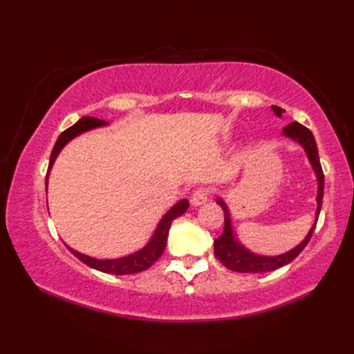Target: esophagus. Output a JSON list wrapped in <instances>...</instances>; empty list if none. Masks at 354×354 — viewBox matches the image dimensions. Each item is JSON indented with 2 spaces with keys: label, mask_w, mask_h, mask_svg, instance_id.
Here are the masks:
<instances>
[{
  "label": "esophagus",
  "mask_w": 354,
  "mask_h": 354,
  "mask_svg": "<svg viewBox=\"0 0 354 354\" xmlns=\"http://www.w3.org/2000/svg\"><path fill=\"white\" fill-rule=\"evenodd\" d=\"M209 194H212V192H209V189H198L196 192L193 193L192 196V204L194 207H199L202 204H205V202L209 199Z\"/></svg>",
  "instance_id": "1"
}]
</instances>
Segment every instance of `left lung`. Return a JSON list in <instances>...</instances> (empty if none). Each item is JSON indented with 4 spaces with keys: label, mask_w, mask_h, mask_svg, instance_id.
Wrapping results in <instances>:
<instances>
[{
    "label": "left lung",
    "mask_w": 354,
    "mask_h": 354,
    "mask_svg": "<svg viewBox=\"0 0 354 354\" xmlns=\"http://www.w3.org/2000/svg\"><path fill=\"white\" fill-rule=\"evenodd\" d=\"M272 109L277 115H281V111H283L281 108L272 106ZM283 133L286 135V137L297 140L299 145L306 149V152H307V155H309V160L313 165V169H315V171H317L318 183H319L317 221H315V225L309 231V234L306 236V239L295 248V250H292L283 255H277V257H261V255H255L250 251H246L243 246H240L236 242L234 237H232L228 208L223 204L222 199H217V204L222 207L223 214H225V227H223L222 236H219L214 240V255L225 268L234 270V272H242V274L269 272V270H275L278 268L288 265V263H290L292 260H295L299 255V252H301L307 246L315 228H317V222H318L319 212L322 207V196H324V171H322L321 162H319L317 141H315V138H313V133L307 129L306 126L299 124L298 122H293V123L286 126L283 129Z\"/></svg>",
    "instance_id": "8db88e82"
}]
</instances>
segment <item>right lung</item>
Listing matches in <instances>:
<instances>
[{"label": "right lung", "instance_id": "obj_1", "mask_svg": "<svg viewBox=\"0 0 354 354\" xmlns=\"http://www.w3.org/2000/svg\"><path fill=\"white\" fill-rule=\"evenodd\" d=\"M106 122H103L100 118H94V117H82L76 124H73L68 129L64 131L61 135H59V138L56 141L55 147H53V152L50 156V164H48V170H47V176H45V189H47V179H48V173L53 162H55L57 153L61 152V149L68 142L71 138L76 137V135L93 129V127L97 126H103ZM187 208H189V201H181L178 202V204L173 207L170 212L162 217L161 223L158 225L155 236L150 240L149 245L145 248V250H141L138 252H135L129 257H123V259H117V260H97L93 257H88L85 254H80L77 251L71 250L68 246V250L76 255V257L84 261L85 265L91 266L97 270H100V272H106V274H115V275H129V274H137L141 272V270H146L150 266L153 265V263L161 257L162 252H164V248L165 243H167V234H169V230H170V225L171 222L179 217L181 214H184L187 212Z\"/></svg>", "mask_w": 354, "mask_h": 354}]
</instances>
